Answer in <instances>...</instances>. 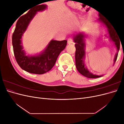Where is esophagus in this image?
Listing matches in <instances>:
<instances>
[{
  "instance_id": "esophagus-1",
  "label": "esophagus",
  "mask_w": 124,
  "mask_h": 124,
  "mask_svg": "<svg viewBox=\"0 0 124 124\" xmlns=\"http://www.w3.org/2000/svg\"><path fill=\"white\" fill-rule=\"evenodd\" d=\"M67 43H68V44H72L73 43V41L72 40V39L71 38H69L68 39V41H67Z\"/></svg>"
}]
</instances>
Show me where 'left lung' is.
<instances>
[{"instance_id":"left-lung-1","label":"left lung","mask_w":124,"mask_h":124,"mask_svg":"<svg viewBox=\"0 0 124 124\" xmlns=\"http://www.w3.org/2000/svg\"><path fill=\"white\" fill-rule=\"evenodd\" d=\"M98 16L99 18L97 20L98 22L103 25L107 30L108 34L109 36V39L113 42L115 46L116 47L117 52L115 55L114 58V64L115 63L116 59L117 57L118 51L120 48V40L118 38V33L116 32L113 26L110 23L109 21L106 19L103 16H101L100 14L99 13ZM87 37V35H86L83 32H78L73 36V41L75 44V47L76 48L75 58H76V65L78 71L84 77L88 78H97L103 76H98V75L93 74L88 70L85 63L84 60L85 59V38Z\"/></svg>"}]
</instances>
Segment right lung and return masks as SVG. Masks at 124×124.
<instances>
[{"label": "right lung", "mask_w": 124, "mask_h": 124, "mask_svg": "<svg viewBox=\"0 0 124 124\" xmlns=\"http://www.w3.org/2000/svg\"><path fill=\"white\" fill-rule=\"evenodd\" d=\"M46 5H38L18 20L12 35V46L15 58L21 68L28 72L42 74L50 71L59 54L65 49L67 41L51 40L44 50L34 55H26L22 46V37L37 13L47 8Z\"/></svg>", "instance_id": "obj_1"}]
</instances>
